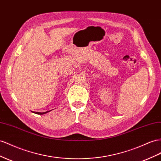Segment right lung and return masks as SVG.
<instances>
[{"label":"right lung","mask_w":161,"mask_h":161,"mask_svg":"<svg viewBox=\"0 0 161 161\" xmlns=\"http://www.w3.org/2000/svg\"><path fill=\"white\" fill-rule=\"evenodd\" d=\"M51 111V110H50ZM49 111H47V112H34V113H35V114H46L47 112H49Z\"/></svg>","instance_id":"obj_1"}]
</instances>
